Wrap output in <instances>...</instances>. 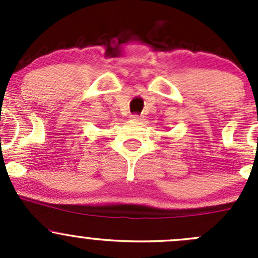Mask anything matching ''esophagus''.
<instances>
[{
    "label": "esophagus",
    "instance_id": "1",
    "mask_svg": "<svg viewBox=\"0 0 258 258\" xmlns=\"http://www.w3.org/2000/svg\"><path fill=\"white\" fill-rule=\"evenodd\" d=\"M131 118L134 119V121H141V119H142V117L140 116V114H137V113H134V114H132V116H131Z\"/></svg>",
    "mask_w": 258,
    "mask_h": 258
}]
</instances>
